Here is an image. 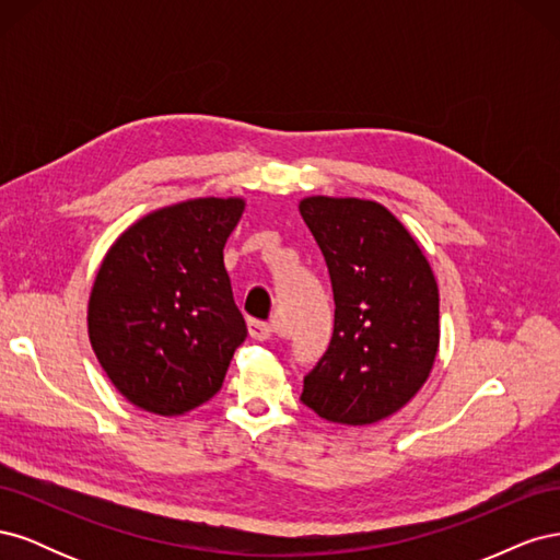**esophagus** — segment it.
<instances>
[{
  "instance_id": "obj_1",
  "label": "esophagus",
  "mask_w": 560,
  "mask_h": 560,
  "mask_svg": "<svg viewBox=\"0 0 560 560\" xmlns=\"http://www.w3.org/2000/svg\"><path fill=\"white\" fill-rule=\"evenodd\" d=\"M249 336L254 341H268V338H273V327L266 325V322L259 319H249Z\"/></svg>"
}]
</instances>
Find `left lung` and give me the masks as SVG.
Returning <instances> with one entry per match:
<instances>
[{"label": "left lung", "mask_w": 560, "mask_h": 560, "mask_svg": "<svg viewBox=\"0 0 560 560\" xmlns=\"http://www.w3.org/2000/svg\"><path fill=\"white\" fill-rule=\"evenodd\" d=\"M303 222L325 254L334 334L303 378L301 401L338 425H374L428 383L439 352L432 266L399 219L376 200L308 196Z\"/></svg>", "instance_id": "1"}]
</instances>
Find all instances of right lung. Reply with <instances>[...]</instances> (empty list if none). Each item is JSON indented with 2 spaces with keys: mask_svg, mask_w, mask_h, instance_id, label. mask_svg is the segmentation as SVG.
I'll list each match as a JSON object with an SVG mask.
<instances>
[{
  "mask_svg": "<svg viewBox=\"0 0 560 560\" xmlns=\"http://www.w3.org/2000/svg\"><path fill=\"white\" fill-rule=\"evenodd\" d=\"M245 198H189L140 217L107 249L89 296V338L112 385L138 409L175 418L222 387L247 325L224 245Z\"/></svg>",
  "mask_w": 560,
  "mask_h": 560,
  "instance_id": "right-lung-1",
  "label": "right lung"
}]
</instances>
